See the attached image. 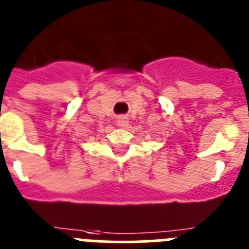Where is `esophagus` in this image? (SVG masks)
<instances>
[{
	"label": "esophagus",
	"instance_id": "1",
	"mask_svg": "<svg viewBox=\"0 0 249 249\" xmlns=\"http://www.w3.org/2000/svg\"><path fill=\"white\" fill-rule=\"evenodd\" d=\"M127 124H129V120H127L126 116H120V118L118 119V125L120 127L127 126Z\"/></svg>",
	"mask_w": 249,
	"mask_h": 249
}]
</instances>
